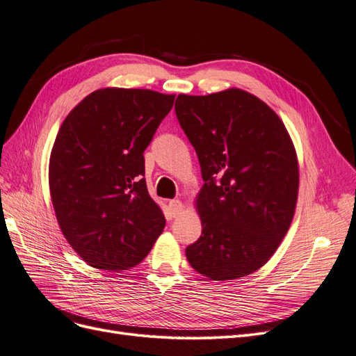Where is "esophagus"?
Instances as JSON below:
<instances>
[{"label": "esophagus", "mask_w": 356, "mask_h": 356, "mask_svg": "<svg viewBox=\"0 0 356 356\" xmlns=\"http://www.w3.org/2000/svg\"><path fill=\"white\" fill-rule=\"evenodd\" d=\"M182 210H184V206L179 200H170L169 202V213H170V216H172V218L179 216Z\"/></svg>", "instance_id": "esophagus-1"}]
</instances>
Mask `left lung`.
<instances>
[{
	"label": "left lung",
	"instance_id": "left-lung-1",
	"mask_svg": "<svg viewBox=\"0 0 356 356\" xmlns=\"http://www.w3.org/2000/svg\"><path fill=\"white\" fill-rule=\"evenodd\" d=\"M175 113L202 168V236L186 248L198 273L232 280L264 266L286 235L300 170L285 125L254 95H179Z\"/></svg>",
	"mask_w": 356,
	"mask_h": 356
}]
</instances>
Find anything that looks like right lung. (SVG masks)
Here are the masks:
<instances>
[{
	"label": "right lung",
	"instance_id": "add662e5",
	"mask_svg": "<svg viewBox=\"0 0 356 356\" xmlns=\"http://www.w3.org/2000/svg\"><path fill=\"white\" fill-rule=\"evenodd\" d=\"M174 95L108 88L71 111L49 159V190L68 244L89 266L134 267L152 250L165 216L149 195L145 150Z\"/></svg>",
	"mask_w": 356,
	"mask_h": 356
}]
</instances>
